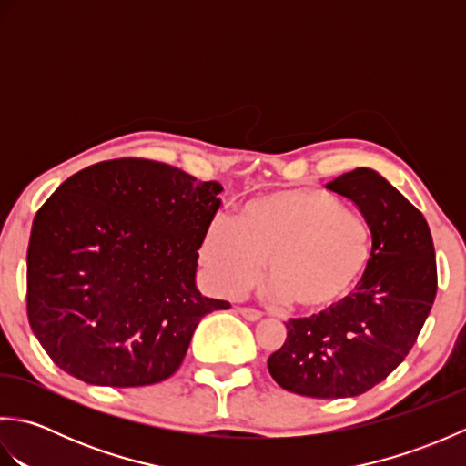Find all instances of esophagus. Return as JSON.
Masks as SVG:
<instances>
[{"instance_id": "esophagus-1", "label": "esophagus", "mask_w": 466, "mask_h": 466, "mask_svg": "<svg viewBox=\"0 0 466 466\" xmlns=\"http://www.w3.org/2000/svg\"><path fill=\"white\" fill-rule=\"evenodd\" d=\"M238 312L244 316L246 320H250V322H256V320L262 319V312H260V310L248 309V306H242V309H238Z\"/></svg>"}]
</instances>
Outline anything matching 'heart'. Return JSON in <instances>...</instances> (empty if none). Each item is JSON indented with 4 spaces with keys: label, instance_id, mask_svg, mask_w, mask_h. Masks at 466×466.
I'll return each instance as SVG.
<instances>
[{
    "label": "heart",
    "instance_id": "1",
    "mask_svg": "<svg viewBox=\"0 0 466 466\" xmlns=\"http://www.w3.org/2000/svg\"><path fill=\"white\" fill-rule=\"evenodd\" d=\"M370 258V228L340 198L314 187L256 196L240 208L238 222L214 218L200 244L202 268L216 292L250 289L268 260L272 299L300 314L340 304Z\"/></svg>",
    "mask_w": 466,
    "mask_h": 466
}]
</instances>
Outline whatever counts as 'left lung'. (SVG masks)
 Returning <instances> with one entry per match:
<instances>
[{
	"instance_id": "left-lung-1",
	"label": "left lung",
	"mask_w": 466,
	"mask_h": 466,
	"mask_svg": "<svg viewBox=\"0 0 466 466\" xmlns=\"http://www.w3.org/2000/svg\"><path fill=\"white\" fill-rule=\"evenodd\" d=\"M326 187L369 224V270L334 309L286 324L268 370L302 397L349 399L382 382L417 342L437 296V258L424 216L379 172L356 167Z\"/></svg>"
}]
</instances>
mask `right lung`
<instances>
[{"label":"right lung","instance_id":"right-lung-1","mask_svg":"<svg viewBox=\"0 0 466 466\" xmlns=\"http://www.w3.org/2000/svg\"><path fill=\"white\" fill-rule=\"evenodd\" d=\"M218 182L152 160L69 176L39 208L27 246V319L59 369L96 386L166 380L202 316L230 304L196 289Z\"/></svg>","mask_w":466,"mask_h":466}]
</instances>
